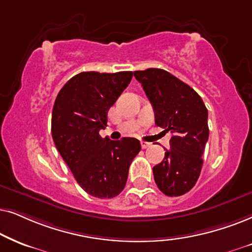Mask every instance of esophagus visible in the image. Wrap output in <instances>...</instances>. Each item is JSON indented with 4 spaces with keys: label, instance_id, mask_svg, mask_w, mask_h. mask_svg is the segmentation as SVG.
<instances>
[{
    "label": "esophagus",
    "instance_id": "obj_1",
    "mask_svg": "<svg viewBox=\"0 0 252 252\" xmlns=\"http://www.w3.org/2000/svg\"><path fill=\"white\" fill-rule=\"evenodd\" d=\"M140 145H142V149H147V147L151 146V143L147 142H140Z\"/></svg>",
    "mask_w": 252,
    "mask_h": 252
}]
</instances>
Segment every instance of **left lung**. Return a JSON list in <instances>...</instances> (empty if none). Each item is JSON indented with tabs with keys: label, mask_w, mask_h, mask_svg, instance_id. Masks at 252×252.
I'll use <instances>...</instances> for the list:
<instances>
[{
	"label": "left lung",
	"mask_w": 252,
	"mask_h": 252,
	"mask_svg": "<svg viewBox=\"0 0 252 252\" xmlns=\"http://www.w3.org/2000/svg\"><path fill=\"white\" fill-rule=\"evenodd\" d=\"M153 107L156 124L172 132L170 150L153 167L160 191L169 197L187 193L198 180L209 139L207 108L192 87L162 69L133 72Z\"/></svg>",
	"instance_id": "1"
}]
</instances>
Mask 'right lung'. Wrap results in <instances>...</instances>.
<instances>
[{
  "label": "right lung",
  "instance_id": "add662e5",
  "mask_svg": "<svg viewBox=\"0 0 252 252\" xmlns=\"http://www.w3.org/2000/svg\"><path fill=\"white\" fill-rule=\"evenodd\" d=\"M132 78V71L80 72L56 96L52 136L56 149L83 190L96 198H113L124 189L129 167L140 151L138 139L99 135L107 114Z\"/></svg>",
  "mask_w": 252,
  "mask_h": 252
}]
</instances>
